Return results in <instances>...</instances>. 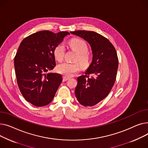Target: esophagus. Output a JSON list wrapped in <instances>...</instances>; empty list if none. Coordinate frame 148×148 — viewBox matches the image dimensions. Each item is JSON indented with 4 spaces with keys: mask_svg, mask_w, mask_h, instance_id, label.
<instances>
[{
    "mask_svg": "<svg viewBox=\"0 0 148 148\" xmlns=\"http://www.w3.org/2000/svg\"><path fill=\"white\" fill-rule=\"evenodd\" d=\"M69 79H70V78L68 77H66V76H64L63 77V81L64 82L67 81L69 80Z\"/></svg>",
    "mask_w": 148,
    "mask_h": 148,
    "instance_id": "obj_1",
    "label": "esophagus"
}]
</instances>
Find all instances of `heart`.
<instances>
[{
    "mask_svg": "<svg viewBox=\"0 0 148 148\" xmlns=\"http://www.w3.org/2000/svg\"><path fill=\"white\" fill-rule=\"evenodd\" d=\"M70 45L71 48L77 53L76 60L79 61L81 64L84 66H88L90 62V56L88 53V47L86 43L82 39L74 38L71 40ZM65 51V46L63 43L58 44L54 49V56L56 60L58 62L62 61L64 57ZM81 69L80 64L76 63L64 62L60 64L57 67V71L64 75L70 77Z\"/></svg>",
    "mask_w": 148,
    "mask_h": 148,
    "instance_id": "b5f03b06",
    "label": "heart"
}]
</instances>
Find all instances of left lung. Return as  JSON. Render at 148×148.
Wrapping results in <instances>:
<instances>
[{
    "label": "left lung",
    "mask_w": 148,
    "mask_h": 148,
    "mask_svg": "<svg viewBox=\"0 0 148 148\" xmlns=\"http://www.w3.org/2000/svg\"><path fill=\"white\" fill-rule=\"evenodd\" d=\"M71 33L87 42L92 50V62L85 75L77 77L75 93L81 105L92 106L105 99L114 85L118 67L116 51L108 39L96 32Z\"/></svg>",
    "instance_id": "1"
}]
</instances>
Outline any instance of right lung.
<instances>
[{
	"label": "right lung",
	"instance_id": "1",
	"mask_svg": "<svg viewBox=\"0 0 148 148\" xmlns=\"http://www.w3.org/2000/svg\"><path fill=\"white\" fill-rule=\"evenodd\" d=\"M68 32L34 33L21 42L14 58L16 81L24 99L33 105L46 106L53 100L62 76L48 73L56 66L54 49Z\"/></svg>",
	"mask_w": 148,
	"mask_h": 148
}]
</instances>
